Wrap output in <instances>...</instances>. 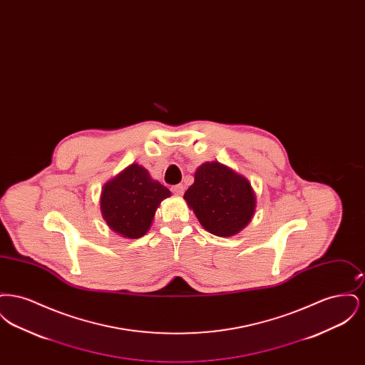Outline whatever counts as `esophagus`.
I'll return each instance as SVG.
<instances>
[{
    "instance_id": "obj_1",
    "label": "esophagus",
    "mask_w": 365,
    "mask_h": 365,
    "mask_svg": "<svg viewBox=\"0 0 365 365\" xmlns=\"http://www.w3.org/2000/svg\"><path fill=\"white\" fill-rule=\"evenodd\" d=\"M171 190H173V192L176 194V195H182V194L185 192V186H183V185H175V186L171 187Z\"/></svg>"
}]
</instances>
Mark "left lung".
<instances>
[{
    "mask_svg": "<svg viewBox=\"0 0 365 365\" xmlns=\"http://www.w3.org/2000/svg\"><path fill=\"white\" fill-rule=\"evenodd\" d=\"M183 198L201 226L217 237H231L246 226L255 212L256 197L247 179L220 163H205L194 175Z\"/></svg>",
    "mask_w": 365,
    "mask_h": 365,
    "instance_id": "1",
    "label": "left lung"
}]
</instances>
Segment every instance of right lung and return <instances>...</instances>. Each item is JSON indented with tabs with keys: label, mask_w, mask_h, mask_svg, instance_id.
Listing matches in <instances>:
<instances>
[{
	"label": "right lung",
	"mask_w": 365,
	"mask_h": 365,
	"mask_svg": "<svg viewBox=\"0 0 365 365\" xmlns=\"http://www.w3.org/2000/svg\"><path fill=\"white\" fill-rule=\"evenodd\" d=\"M170 195L171 191L153 180L143 167L133 164L105 185L101 212L113 231L135 240L145 235L157 207Z\"/></svg>",
	"instance_id": "obj_1"
}]
</instances>
